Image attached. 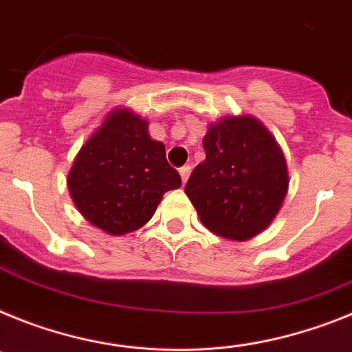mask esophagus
I'll return each mask as SVG.
<instances>
[{"instance_id": "34e87169", "label": "esophagus", "mask_w": 352, "mask_h": 352, "mask_svg": "<svg viewBox=\"0 0 352 352\" xmlns=\"http://www.w3.org/2000/svg\"><path fill=\"white\" fill-rule=\"evenodd\" d=\"M179 173H180V177H182V182H188L189 173H191V166H189V164H186V166L180 168Z\"/></svg>"}]
</instances>
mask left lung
<instances>
[{
	"instance_id": "left-lung-1",
	"label": "left lung",
	"mask_w": 352,
	"mask_h": 352,
	"mask_svg": "<svg viewBox=\"0 0 352 352\" xmlns=\"http://www.w3.org/2000/svg\"><path fill=\"white\" fill-rule=\"evenodd\" d=\"M206 161L186 184L204 227L248 241L271 225L285 200L289 172L282 148L253 117H227L204 136Z\"/></svg>"
}]
</instances>
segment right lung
Segmentation results:
<instances>
[{
	"instance_id": "right-lung-1",
	"label": "right lung",
	"mask_w": 352,
	"mask_h": 352,
	"mask_svg": "<svg viewBox=\"0 0 352 352\" xmlns=\"http://www.w3.org/2000/svg\"><path fill=\"white\" fill-rule=\"evenodd\" d=\"M182 180L166 161L148 122L117 108L76 155L67 186L83 218L106 234L138 230L154 216L159 201Z\"/></svg>"
}]
</instances>
